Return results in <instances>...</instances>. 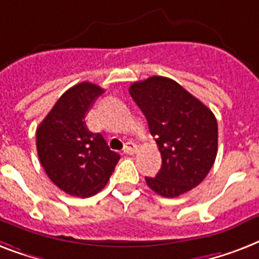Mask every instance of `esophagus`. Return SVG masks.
<instances>
[{"mask_svg": "<svg viewBox=\"0 0 259 259\" xmlns=\"http://www.w3.org/2000/svg\"><path fill=\"white\" fill-rule=\"evenodd\" d=\"M135 151H136V144H135V143L128 142L127 144H125V147H124V154L132 155V154H135Z\"/></svg>", "mask_w": 259, "mask_h": 259, "instance_id": "1", "label": "esophagus"}]
</instances>
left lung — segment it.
<instances>
[{
    "instance_id": "1",
    "label": "left lung",
    "mask_w": 259,
    "mask_h": 259,
    "mask_svg": "<svg viewBox=\"0 0 259 259\" xmlns=\"http://www.w3.org/2000/svg\"><path fill=\"white\" fill-rule=\"evenodd\" d=\"M130 94L162 155L156 177H146L148 187L165 198L196 187L207 177L218 152V124L211 109L163 76L134 82Z\"/></svg>"
}]
</instances>
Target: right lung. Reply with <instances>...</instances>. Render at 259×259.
Here are the masks:
<instances>
[{
	"label": "right lung",
	"instance_id": "right-lung-1",
	"mask_svg": "<svg viewBox=\"0 0 259 259\" xmlns=\"http://www.w3.org/2000/svg\"><path fill=\"white\" fill-rule=\"evenodd\" d=\"M104 90L84 81L63 94L36 131L37 154L45 172L60 190L88 198L103 190L120 155L101 134L91 132L85 115Z\"/></svg>",
	"mask_w": 259,
	"mask_h": 259
}]
</instances>
